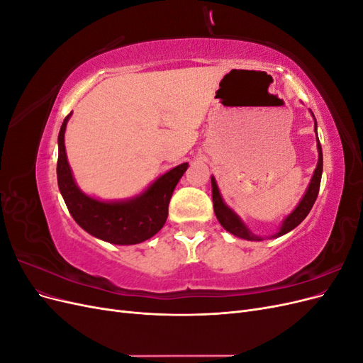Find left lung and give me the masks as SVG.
<instances>
[{
  "instance_id": "obj_1",
  "label": "left lung",
  "mask_w": 363,
  "mask_h": 363,
  "mask_svg": "<svg viewBox=\"0 0 363 363\" xmlns=\"http://www.w3.org/2000/svg\"><path fill=\"white\" fill-rule=\"evenodd\" d=\"M315 131H316V121H315ZM316 142H318V144H316V147H318V163H316V168L313 171V177L309 183V188H307V191L301 199V201L298 203V206L294 208V212L289 213L286 216V219H284L279 232L274 235L276 238L291 232V230H294L296 225L303 223V219L311 212V208H312V206L316 200V196H318V192H320L321 175H323V150H321L320 139H318V133H316ZM212 200H213V211H215L218 221L227 230L228 233H232L238 238L247 239V240H262V238L252 235L250 230L247 228V225L242 221H240V218L224 203L223 196H221V194H219V189L216 186L215 177H212Z\"/></svg>"
}]
</instances>
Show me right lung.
Segmentation results:
<instances>
[{
    "label": "right lung",
    "mask_w": 363,
    "mask_h": 363,
    "mask_svg": "<svg viewBox=\"0 0 363 363\" xmlns=\"http://www.w3.org/2000/svg\"><path fill=\"white\" fill-rule=\"evenodd\" d=\"M71 113L59 131L57 183L75 223L87 233L116 245H135L155 236L167 223L172 192L188 163H182L150 184L147 191L124 201H100L83 194L75 184L65 151V130Z\"/></svg>",
    "instance_id": "right-lung-1"
}]
</instances>
